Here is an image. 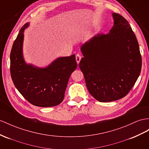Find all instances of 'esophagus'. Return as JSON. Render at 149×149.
Listing matches in <instances>:
<instances>
[{
  "instance_id": "34e87169",
  "label": "esophagus",
  "mask_w": 149,
  "mask_h": 149,
  "mask_svg": "<svg viewBox=\"0 0 149 149\" xmlns=\"http://www.w3.org/2000/svg\"><path fill=\"white\" fill-rule=\"evenodd\" d=\"M81 58H82V56L81 55L79 54V53H77V54L76 55L75 59H76V62H77V63H79L80 61H81Z\"/></svg>"
}]
</instances>
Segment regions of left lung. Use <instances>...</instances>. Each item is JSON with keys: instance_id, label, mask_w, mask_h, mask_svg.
<instances>
[{"instance_id": "obj_1", "label": "left lung", "mask_w": 149, "mask_h": 149, "mask_svg": "<svg viewBox=\"0 0 149 149\" xmlns=\"http://www.w3.org/2000/svg\"><path fill=\"white\" fill-rule=\"evenodd\" d=\"M113 16L109 33L97 34L81 47L84 57L79 68L89 93L100 102L127 96L142 68L139 43L130 25L119 14Z\"/></svg>"}]
</instances>
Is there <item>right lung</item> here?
I'll use <instances>...</instances> for the list:
<instances>
[{
	"mask_svg": "<svg viewBox=\"0 0 149 149\" xmlns=\"http://www.w3.org/2000/svg\"><path fill=\"white\" fill-rule=\"evenodd\" d=\"M26 23L15 40L10 55V71L14 86L31 104L52 107L60 104L71 74L77 68L75 55L61 57L45 68L26 65L22 58V47Z\"/></svg>",
	"mask_w": 149,
	"mask_h": 149,
	"instance_id": "1",
	"label": "right lung"
}]
</instances>
